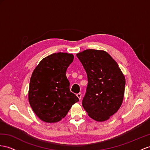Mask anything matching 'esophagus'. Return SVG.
<instances>
[{"label":"esophagus","mask_w":150,"mask_h":150,"mask_svg":"<svg viewBox=\"0 0 150 150\" xmlns=\"http://www.w3.org/2000/svg\"><path fill=\"white\" fill-rule=\"evenodd\" d=\"M76 96H77L78 97V98L80 99H80H81V98H82V94L81 93H79V94H76Z\"/></svg>","instance_id":"34e87169"}]
</instances>
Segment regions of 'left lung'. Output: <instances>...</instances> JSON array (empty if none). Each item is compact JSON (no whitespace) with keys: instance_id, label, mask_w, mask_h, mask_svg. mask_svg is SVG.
I'll return each instance as SVG.
<instances>
[{"instance_id":"8db88e82","label":"left lung","mask_w":150,"mask_h":150,"mask_svg":"<svg viewBox=\"0 0 150 150\" xmlns=\"http://www.w3.org/2000/svg\"><path fill=\"white\" fill-rule=\"evenodd\" d=\"M87 73L88 85L82 106L88 115L104 122L120 108L125 79L116 61L103 50L87 49L76 54Z\"/></svg>"}]
</instances>
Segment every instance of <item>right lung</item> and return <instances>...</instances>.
Wrapping results in <instances>:
<instances>
[{
    "instance_id": "obj_1",
    "label": "right lung",
    "mask_w": 150,
    "mask_h": 150,
    "mask_svg": "<svg viewBox=\"0 0 150 150\" xmlns=\"http://www.w3.org/2000/svg\"><path fill=\"white\" fill-rule=\"evenodd\" d=\"M72 54L54 53L44 57L33 70L30 78L28 101L33 111L47 123L60 121L71 107L79 101L70 92L66 76L74 61Z\"/></svg>"
}]
</instances>
